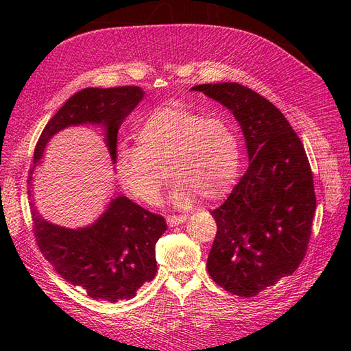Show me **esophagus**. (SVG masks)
I'll return each mask as SVG.
<instances>
[{"instance_id": "obj_1", "label": "esophagus", "mask_w": 351, "mask_h": 351, "mask_svg": "<svg viewBox=\"0 0 351 351\" xmlns=\"http://www.w3.org/2000/svg\"><path fill=\"white\" fill-rule=\"evenodd\" d=\"M186 219H187L186 215H171V217H167V224L169 227H176V226L183 224Z\"/></svg>"}]
</instances>
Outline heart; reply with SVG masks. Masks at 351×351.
Here are the masks:
<instances>
[{
  "instance_id": "1",
  "label": "heart",
  "mask_w": 351,
  "mask_h": 351,
  "mask_svg": "<svg viewBox=\"0 0 351 351\" xmlns=\"http://www.w3.org/2000/svg\"><path fill=\"white\" fill-rule=\"evenodd\" d=\"M137 146H123L117 155V177L127 193L155 205L174 178L169 202L187 208L197 196L217 200L234 183L240 167V142L224 117H208L186 105L158 107L137 124Z\"/></svg>"
}]
</instances>
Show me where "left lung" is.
<instances>
[{
  "mask_svg": "<svg viewBox=\"0 0 351 351\" xmlns=\"http://www.w3.org/2000/svg\"><path fill=\"white\" fill-rule=\"evenodd\" d=\"M192 90L227 107L246 139L247 171L210 212L217 236L206 268L228 293L253 297L291 275L306 256L316 209L309 159L282 112L259 93L228 82Z\"/></svg>",
  "mask_w": 351,
  "mask_h": 351,
  "instance_id": "left-lung-1",
  "label": "left lung"
}]
</instances>
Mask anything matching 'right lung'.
Returning <instances> with one entry per match:
<instances>
[{"instance_id":"obj_1","label":"right lung","mask_w":351,"mask_h":351,"mask_svg":"<svg viewBox=\"0 0 351 351\" xmlns=\"http://www.w3.org/2000/svg\"><path fill=\"white\" fill-rule=\"evenodd\" d=\"M143 95L139 86L86 88L74 93L42 130L27 184L51 137L70 125L101 124L115 164L120 125ZM27 193L30 197V187ZM30 208L42 254L62 278L82 287L92 299L110 303L129 300L145 282L155 278V244L167 230L164 217L152 214L129 197L117 196L92 226L73 230L45 221L34 202Z\"/></svg>"}]
</instances>
